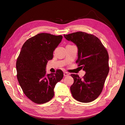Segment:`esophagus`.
<instances>
[{
    "instance_id": "esophagus-1",
    "label": "esophagus",
    "mask_w": 125,
    "mask_h": 125,
    "mask_svg": "<svg viewBox=\"0 0 125 125\" xmlns=\"http://www.w3.org/2000/svg\"><path fill=\"white\" fill-rule=\"evenodd\" d=\"M63 75L65 77H67V76H68V75H69V73H67V72H64Z\"/></svg>"
}]
</instances>
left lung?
<instances>
[{
  "instance_id": "8db88e82",
  "label": "left lung",
  "mask_w": 125,
  "mask_h": 125,
  "mask_svg": "<svg viewBox=\"0 0 125 125\" xmlns=\"http://www.w3.org/2000/svg\"><path fill=\"white\" fill-rule=\"evenodd\" d=\"M63 36L77 46L76 62L86 73L83 79L78 74H71L74 80L70 86L72 95L82 103L92 102L100 95L109 73L107 51L93 35L77 32Z\"/></svg>"
}]
</instances>
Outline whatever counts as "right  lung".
Instances as JSON below:
<instances>
[{"label":"right lung","instance_id":"right-lung-1","mask_svg":"<svg viewBox=\"0 0 125 125\" xmlns=\"http://www.w3.org/2000/svg\"><path fill=\"white\" fill-rule=\"evenodd\" d=\"M62 35L42 33L30 38L22 46L17 58V79L25 95L36 104H44L54 95V89L62 80L63 72L47 74L48 61L61 42Z\"/></svg>","mask_w":125,"mask_h":125}]
</instances>
